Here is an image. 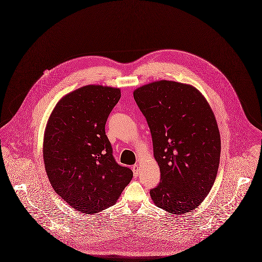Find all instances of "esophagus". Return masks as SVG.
<instances>
[{
  "label": "esophagus",
  "mask_w": 262,
  "mask_h": 262,
  "mask_svg": "<svg viewBox=\"0 0 262 262\" xmlns=\"http://www.w3.org/2000/svg\"><path fill=\"white\" fill-rule=\"evenodd\" d=\"M133 171H134V174H135V177L137 178L138 176H139V164H135V165H133Z\"/></svg>",
  "instance_id": "obj_1"
}]
</instances>
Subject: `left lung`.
Returning a JSON list of instances; mask_svg holds the SVG:
<instances>
[{
    "instance_id": "obj_1",
    "label": "left lung",
    "mask_w": 262,
    "mask_h": 262,
    "mask_svg": "<svg viewBox=\"0 0 262 262\" xmlns=\"http://www.w3.org/2000/svg\"><path fill=\"white\" fill-rule=\"evenodd\" d=\"M134 98L150 129L161 182L150 189L160 208L183 214L209 193L221 160V135L205 98L190 84H144Z\"/></svg>"
}]
</instances>
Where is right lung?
I'll list each match as a JSON object with an SVG mask.
<instances>
[{
	"label": "right lung",
	"instance_id": "1",
	"mask_svg": "<svg viewBox=\"0 0 262 262\" xmlns=\"http://www.w3.org/2000/svg\"><path fill=\"white\" fill-rule=\"evenodd\" d=\"M120 89L84 85L61 98L47 123L43 161L54 190L70 206L93 214L112 206L133 179L120 165L104 126Z\"/></svg>",
	"mask_w": 262,
	"mask_h": 262
}]
</instances>
